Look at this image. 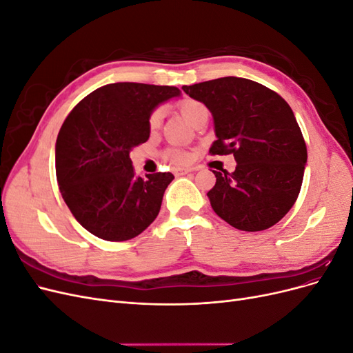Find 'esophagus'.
Listing matches in <instances>:
<instances>
[{
  "mask_svg": "<svg viewBox=\"0 0 353 353\" xmlns=\"http://www.w3.org/2000/svg\"><path fill=\"white\" fill-rule=\"evenodd\" d=\"M191 170H193V169H190V168H175L174 169V174L176 176H181V175H185V174L191 172Z\"/></svg>",
  "mask_w": 353,
  "mask_h": 353,
  "instance_id": "34e87169",
  "label": "esophagus"
}]
</instances>
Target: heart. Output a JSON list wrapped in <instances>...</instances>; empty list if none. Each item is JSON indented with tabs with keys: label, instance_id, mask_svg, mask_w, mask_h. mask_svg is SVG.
Segmentation results:
<instances>
[{
	"label": "heart",
	"instance_id": "1",
	"mask_svg": "<svg viewBox=\"0 0 353 353\" xmlns=\"http://www.w3.org/2000/svg\"><path fill=\"white\" fill-rule=\"evenodd\" d=\"M205 109H206L205 105L196 100H183L179 103L181 113H183V116L190 122H193L197 113L205 110ZM162 119H163V110L160 108H156L150 113V116H148V126H150V130L152 131L157 130L160 123H162ZM163 157L168 160V162L174 163V165H187L191 162V153L187 150H183V148H176V147H170V148H168V150H165Z\"/></svg>",
	"mask_w": 353,
	"mask_h": 353
}]
</instances>
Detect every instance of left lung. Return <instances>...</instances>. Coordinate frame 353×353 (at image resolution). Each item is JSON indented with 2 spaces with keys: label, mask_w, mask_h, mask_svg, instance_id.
<instances>
[{
  "label": "left lung",
  "mask_w": 353,
  "mask_h": 353,
  "mask_svg": "<svg viewBox=\"0 0 353 353\" xmlns=\"http://www.w3.org/2000/svg\"><path fill=\"white\" fill-rule=\"evenodd\" d=\"M210 110L218 140L209 153L234 154V172L212 170L208 197L216 215L241 231H263L292 209L301 193L306 144L293 110L275 91L227 77L183 87Z\"/></svg>",
  "instance_id": "obj_1"
}]
</instances>
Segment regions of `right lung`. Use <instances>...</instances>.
Here are the masks:
<instances>
[{
	"label": "right lung",
	"mask_w": 353,
	"mask_h": 353,
	"mask_svg": "<svg viewBox=\"0 0 353 353\" xmlns=\"http://www.w3.org/2000/svg\"><path fill=\"white\" fill-rule=\"evenodd\" d=\"M179 94L168 85L109 83L82 99L63 122L56 143L60 193L95 237L131 240L159 215L174 175L135 178L130 152L150 137V113Z\"/></svg>",
	"instance_id": "add662e5"
}]
</instances>
